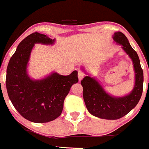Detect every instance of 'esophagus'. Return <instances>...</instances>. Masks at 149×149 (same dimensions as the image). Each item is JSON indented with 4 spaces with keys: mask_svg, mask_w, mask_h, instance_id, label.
Returning <instances> with one entry per match:
<instances>
[{
    "mask_svg": "<svg viewBox=\"0 0 149 149\" xmlns=\"http://www.w3.org/2000/svg\"><path fill=\"white\" fill-rule=\"evenodd\" d=\"M84 73L83 71H81V70H79V73H78V77H79V81H81V79L84 78Z\"/></svg>",
    "mask_w": 149,
    "mask_h": 149,
    "instance_id": "1",
    "label": "esophagus"
}]
</instances>
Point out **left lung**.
<instances>
[{
	"mask_svg": "<svg viewBox=\"0 0 149 149\" xmlns=\"http://www.w3.org/2000/svg\"><path fill=\"white\" fill-rule=\"evenodd\" d=\"M113 39L122 45L134 64L135 84L131 93L124 97L115 98L107 93L93 78L85 76L81 81L83 98L89 112L94 116L107 120L120 118L134 109L141 98L143 87V71L137 52L132 48L127 37L122 32H115Z\"/></svg>",
	"mask_w": 149,
	"mask_h": 149,
	"instance_id": "left-lung-1",
	"label": "left lung"
}]
</instances>
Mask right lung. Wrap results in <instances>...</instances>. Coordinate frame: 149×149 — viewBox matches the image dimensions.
Wrapping results in <instances>:
<instances>
[{
	"instance_id": "right-lung-1",
	"label": "right lung",
	"mask_w": 149,
	"mask_h": 149,
	"mask_svg": "<svg viewBox=\"0 0 149 149\" xmlns=\"http://www.w3.org/2000/svg\"><path fill=\"white\" fill-rule=\"evenodd\" d=\"M54 41L45 34H31L18 45L7 66L6 85L9 99L24 118L34 123H46L57 118L70 87L79 81L77 70L69 76L54 73L37 81L29 77L26 66L34 44L48 45Z\"/></svg>"
}]
</instances>
